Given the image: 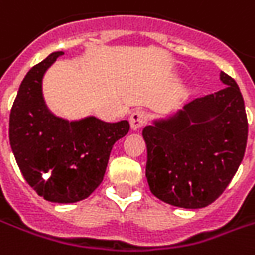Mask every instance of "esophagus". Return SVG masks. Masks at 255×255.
<instances>
[{"label": "esophagus", "mask_w": 255, "mask_h": 255, "mask_svg": "<svg viewBox=\"0 0 255 255\" xmlns=\"http://www.w3.org/2000/svg\"><path fill=\"white\" fill-rule=\"evenodd\" d=\"M145 121H146V114H145L144 111L136 110L129 116V126H131L132 131L139 129L145 124Z\"/></svg>", "instance_id": "obj_1"}]
</instances>
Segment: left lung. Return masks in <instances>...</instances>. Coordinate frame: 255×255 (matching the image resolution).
<instances>
[{
    "instance_id": "1",
    "label": "left lung",
    "mask_w": 255,
    "mask_h": 255,
    "mask_svg": "<svg viewBox=\"0 0 255 255\" xmlns=\"http://www.w3.org/2000/svg\"><path fill=\"white\" fill-rule=\"evenodd\" d=\"M220 80L222 90L142 129L145 176L152 195L168 205L209 206L242 163L249 132L244 100L234 79L220 72Z\"/></svg>"
}]
</instances>
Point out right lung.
I'll return each mask as SVG.
<instances>
[{"label": "right lung", "instance_id": "right-lung-1", "mask_svg": "<svg viewBox=\"0 0 255 255\" xmlns=\"http://www.w3.org/2000/svg\"><path fill=\"white\" fill-rule=\"evenodd\" d=\"M63 52H53L26 73L9 116V142L25 180L55 203L89 198L104 178L113 145L127 135L129 123L96 117L60 119L49 110L42 80Z\"/></svg>", "mask_w": 255, "mask_h": 255}]
</instances>
